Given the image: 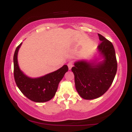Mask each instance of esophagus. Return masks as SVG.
<instances>
[{
  "instance_id": "obj_1",
  "label": "esophagus",
  "mask_w": 132,
  "mask_h": 132,
  "mask_svg": "<svg viewBox=\"0 0 132 132\" xmlns=\"http://www.w3.org/2000/svg\"><path fill=\"white\" fill-rule=\"evenodd\" d=\"M68 66L69 70H71V68H72V66H73V63H72V61H69L68 64Z\"/></svg>"
}]
</instances>
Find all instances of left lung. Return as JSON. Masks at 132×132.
<instances>
[{
    "label": "left lung",
    "mask_w": 132,
    "mask_h": 132,
    "mask_svg": "<svg viewBox=\"0 0 132 132\" xmlns=\"http://www.w3.org/2000/svg\"><path fill=\"white\" fill-rule=\"evenodd\" d=\"M101 43L98 50L104 60L94 64L86 61H77L71 70L75 75L77 91L83 99H94L107 91L117 70L116 51L112 43L98 34Z\"/></svg>",
    "instance_id": "8db88e82"
}]
</instances>
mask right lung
<instances>
[{
    "label": "right lung",
    "instance_id": "add662e5",
    "mask_svg": "<svg viewBox=\"0 0 132 132\" xmlns=\"http://www.w3.org/2000/svg\"><path fill=\"white\" fill-rule=\"evenodd\" d=\"M22 43L16 47L13 56V75L16 86L24 95L35 102H45L55 95L58 84L66 72L67 65L57 71L38 78H30L20 69L17 61L18 51Z\"/></svg>",
    "mask_w": 132,
    "mask_h": 132
}]
</instances>
